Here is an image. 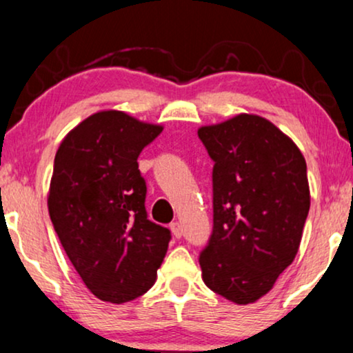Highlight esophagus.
<instances>
[{"instance_id":"34e87169","label":"esophagus","mask_w":353,"mask_h":353,"mask_svg":"<svg viewBox=\"0 0 353 353\" xmlns=\"http://www.w3.org/2000/svg\"><path fill=\"white\" fill-rule=\"evenodd\" d=\"M170 230H172V233L175 238L180 239L181 234H183V228H181V225L178 221H173L172 225H170Z\"/></svg>"}]
</instances>
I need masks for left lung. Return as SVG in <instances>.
<instances>
[{
	"mask_svg": "<svg viewBox=\"0 0 353 353\" xmlns=\"http://www.w3.org/2000/svg\"><path fill=\"white\" fill-rule=\"evenodd\" d=\"M198 137L213 160V231L200 252L213 292L250 304L296 258L310 208L307 165L271 122L241 114Z\"/></svg>",
	"mask_w": 353,
	"mask_h": 353,
	"instance_id": "left-lung-1",
	"label": "left lung"
}]
</instances>
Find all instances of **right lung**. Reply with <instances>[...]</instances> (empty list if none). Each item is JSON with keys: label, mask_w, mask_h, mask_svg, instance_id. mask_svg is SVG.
I'll use <instances>...</instances> for the list:
<instances>
[{"label": "right lung", "mask_w": 353, "mask_h": 353, "mask_svg": "<svg viewBox=\"0 0 353 353\" xmlns=\"http://www.w3.org/2000/svg\"><path fill=\"white\" fill-rule=\"evenodd\" d=\"M119 110L87 117L54 159L49 216L90 292L122 304L152 288L172 233L148 219L139 155L161 134Z\"/></svg>", "instance_id": "right-lung-1"}]
</instances>
